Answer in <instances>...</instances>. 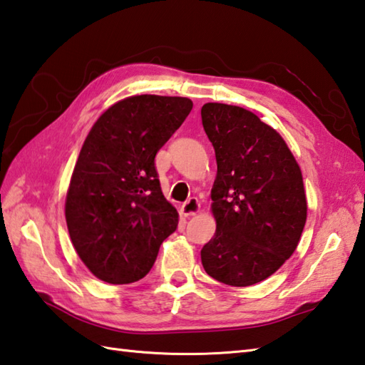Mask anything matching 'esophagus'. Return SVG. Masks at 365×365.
<instances>
[{
    "label": "esophagus",
    "mask_w": 365,
    "mask_h": 365,
    "mask_svg": "<svg viewBox=\"0 0 365 365\" xmlns=\"http://www.w3.org/2000/svg\"><path fill=\"white\" fill-rule=\"evenodd\" d=\"M181 210H182V212H184L185 215L197 214V212L200 211V202H198V198H197V197H190V198L187 200V202L182 203Z\"/></svg>",
    "instance_id": "34e87169"
}]
</instances>
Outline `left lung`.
Segmentation results:
<instances>
[{"mask_svg":"<svg viewBox=\"0 0 365 365\" xmlns=\"http://www.w3.org/2000/svg\"><path fill=\"white\" fill-rule=\"evenodd\" d=\"M214 146L215 235L202 249L205 271L232 287L255 285L293 255L307 219L301 168L287 143L252 111L205 103Z\"/></svg>","mask_w":365,"mask_h":365,"instance_id":"obj_1","label":"left lung"}]
</instances>
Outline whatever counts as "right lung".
<instances>
[{
  "label": "right lung",
  "mask_w": 365,
  "mask_h": 365,
  "mask_svg": "<svg viewBox=\"0 0 365 365\" xmlns=\"http://www.w3.org/2000/svg\"><path fill=\"white\" fill-rule=\"evenodd\" d=\"M190 110L187 98L132 96L102 113L81 146L66 222L81 262L107 284L143 279L178 227L154 159Z\"/></svg>",
  "instance_id": "right-lung-1"
}]
</instances>
